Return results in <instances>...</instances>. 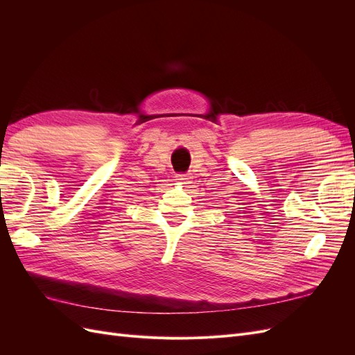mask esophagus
I'll list each match as a JSON object with an SVG mask.
<instances>
[{"mask_svg":"<svg viewBox=\"0 0 355 355\" xmlns=\"http://www.w3.org/2000/svg\"><path fill=\"white\" fill-rule=\"evenodd\" d=\"M176 180L180 182V184H188L189 182V176L187 173H178L176 175Z\"/></svg>","mask_w":355,"mask_h":355,"instance_id":"obj_1","label":"esophagus"}]
</instances>
